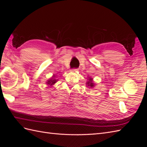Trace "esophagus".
<instances>
[{
	"mask_svg": "<svg viewBox=\"0 0 147 147\" xmlns=\"http://www.w3.org/2000/svg\"><path fill=\"white\" fill-rule=\"evenodd\" d=\"M78 69H72L70 70V71L71 72H77V71H78Z\"/></svg>",
	"mask_w": 147,
	"mask_h": 147,
	"instance_id": "1",
	"label": "esophagus"
}]
</instances>
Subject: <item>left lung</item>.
Returning a JSON list of instances; mask_svg holds the SVG:
<instances>
[{"mask_svg": "<svg viewBox=\"0 0 147 147\" xmlns=\"http://www.w3.org/2000/svg\"><path fill=\"white\" fill-rule=\"evenodd\" d=\"M86 84H88V86H90L91 88H92L94 86V84L92 83V79L91 78H89V81L86 83Z\"/></svg>", "mask_w": 147, "mask_h": 147, "instance_id": "1", "label": "left lung"}]
</instances>
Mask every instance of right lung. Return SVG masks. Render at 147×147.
<instances>
[{
	"label": "right lung",
	"mask_w": 147,
	"mask_h": 147,
	"mask_svg": "<svg viewBox=\"0 0 147 147\" xmlns=\"http://www.w3.org/2000/svg\"><path fill=\"white\" fill-rule=\"evenodd\" d=\"M55 77V76L54 75V76L53 77V78H51L50 79V80H48V82H47V84H48V85H50V86H52V85H53V84H54L55 83H56V82H57V80H56L55 78H54Z\"/></svg>",
	"instance_id": "add662e5"
}]
</instances>
